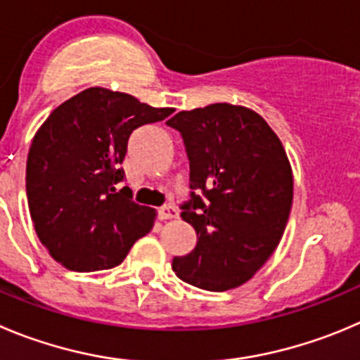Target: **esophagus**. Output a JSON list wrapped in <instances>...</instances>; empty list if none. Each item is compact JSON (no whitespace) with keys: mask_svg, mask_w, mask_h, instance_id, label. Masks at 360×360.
I'll list each match as a JSON object with an SVG mask.
<instances>
[{"mask_svg":"<svg viewBox=\"0 0 360 360\" xmlns=\"http://www.w3.org/2000/svg\"><path fill=\"white\" fill-rule=\"evenodd\" d=\"M179 217V211L176 206H163L158 210V218L160 220H172V218Z\"/></svg>","mask_w":360,"mask_h":360,"instance_id":"obj_1","label":"esophagus"}]
</instances>
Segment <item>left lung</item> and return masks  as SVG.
Returning a JSON list of instances; mask_svg holds the SVG:
<instances>
[{
	"mask_svg": "<svg viewBox=\"0 0 360 360\" xmlns=\"http://www.w3.org/2000/svg\"><path fill=\"white\" fill-rule=\"evenodd\" d=\"M183 136L190 199L181 217L197 233L195 248L174 257L181 281L207 291L241 286L274 254L291 202L293 174L266 120L227 103L179 112L167 120Z\"/></svg>",
	"mask_w": 360,
	"mask_h": 360,
	"instance_id": "left-lung-1",
	"label": "left lung"
}]
</instances>
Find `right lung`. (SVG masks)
Instances as JSON below:
<instances>
[{
    "mask_svg": "<svg viewBox=\"0 0 360 360\" xmlns=\"http://www.w3.org/2000/svg\"><path fill=\"white\" fill-rule=\"evenodd\" d=\"M172 112L94 86L40 126L26 161V195L37 236L58 263L72 271L108 270L153 229L156 211L117 186L120 163L136 127Z\"/></svg>",
    "mask_w": 360,
    "mask_h": 360,
    "instance_id": "1",
    "label": "right lung"
}]
</instances>
